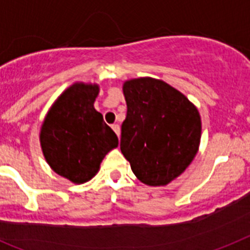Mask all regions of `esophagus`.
Masks as SVG:
<instances>
[{
	"instance_id": "obj_1",
	"label": "esophagus",
	"mask_w": 250,
	"mask_h": 250,
	"mask_svg": "<svg viewBox=\"0 0 250 250\" xmlns=\"http://www.w3.org/2000/svg\"><path fill=\"white\" fill-rule=\"evenodd\" d=\"M113 129V131H115V133H116V135L117 137H120V126H119V125H117V124H113L112 126H111Z\"/></svg>"
}]
</instances>
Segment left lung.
Segmentation results:
<instances>
[{
    "label": "left lung",
    "instance_id": "left-lung-1",
    "mask_svg": "<svg viewBox=\"0 0 250 250\" xmlns=\"http://www.w3.org/2000/svg\"><path fill=\"white\" fill-rule=\"evenodd\" d=\"M123 92L127 112L121 125V152L138 180L165 187L187 170L199 149V111L160 79L126 80Z\"/></svg>",
    "mask_w": 250,
    "mask_h": 250
}]
</instances>
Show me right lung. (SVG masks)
Listing matches in <instances>:
<instances>
[{"label": "right lung", "mask_w": 250, "mask_h": 250, "mask_svg": "<svg viewBox=\"0 0 250 250\" xmlns=\"http://www.w3.org/2000/svg\"><path fill=\"white\" fill-rule=\"evenodd\" d=\"M100 85L74 83L53 102L41 126L39 142L47 164L60 176L84 184L119 146L113 130L94 108Z\"/></svg>", "instance_id": "add662e5"}]
</instances>
